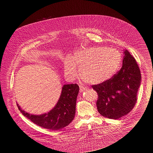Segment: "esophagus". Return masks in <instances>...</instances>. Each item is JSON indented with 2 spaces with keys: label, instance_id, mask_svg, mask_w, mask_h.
I'll return each instance as SVG.
<instances>
[{
  "label": "esophagus",
  "instance_id": "34e87169",
  "mask_svg": "<svg viewBox=\"0 0 153 153\" xmlns=\"http://www.w3.org/2000/svg\"><path fill=\"white\" fill-rule=\"evenodd\" d=\"M79 88H80V92H82V91L85 90L87 88L86 87H84L82 85H80Z\"/></svg>",
  "mask_w": 153,
  "mask_h": 153
}]
</instances>
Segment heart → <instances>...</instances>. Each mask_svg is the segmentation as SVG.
Instances as JSON below:
<instances>
[{
	"label": "heart",
	"mask_w": 153,
	"mask_h": 153,
	"mask_svg": "<svg viewBox=\"0 0 153 153\" xmlns=\"http://www.w3.org/2000/svg\"><path fill=\"white\" fill-rule=\"evenodd\" d=\"M121 62V55L114 48L91 47L76 52L65 62L66 76L73 80L80 76L90 84H100L113 76Z\"/></svg>",
	"instance_id": "heart-1"
}]
</instances>
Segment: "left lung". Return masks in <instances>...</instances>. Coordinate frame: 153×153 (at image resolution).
<instances>
[{"label":"left lung","instance_id":"obj_1","mask_svg":"<svg viewBox=\"0 0 153 153\" xmlns=\"http://www.w3.org/2000/svg\"><path fill=\"white\" fill-rule=\"evenodd\" d=\"M124 53L121 69L110 79L91 86L98 94V111L109 119H117L127 115L137 101L141 79L140 70L128 50Z\"/></svg>","mask_w":153,"mask_h":153}]
</instances>
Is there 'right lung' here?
Segmentation results:
<instances>
[{"mask_svg": "<svg viewBox=\"0 0 153 153\" xmlns=\"http://www.w3.org/2000/svg\"><path fill=\"white\" fill-rule=\"evenodd\" d=\"M79 91L77 84L64 85L57 104L48 113L40 116L26 113L18 106L21 113L35 124L50 130H59L73 121L76 113V99Z\"/></svg>", "mask_w": 153, "mask_h": 153, "instance_id": "1", "label": "right lung"}]
</instances>
